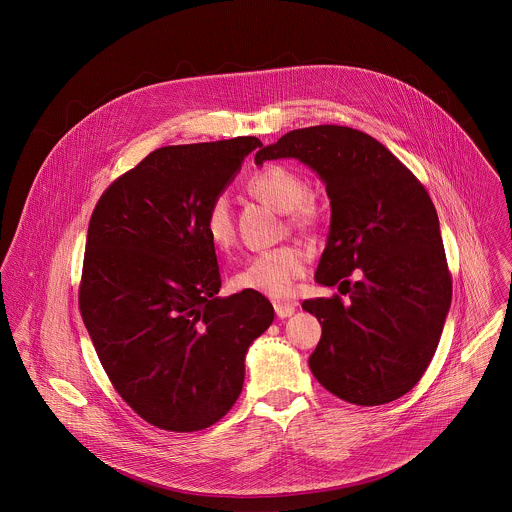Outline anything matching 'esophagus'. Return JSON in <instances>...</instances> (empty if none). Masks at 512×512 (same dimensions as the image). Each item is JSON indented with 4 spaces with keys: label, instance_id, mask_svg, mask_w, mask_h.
Masks as SVG:
<instances>
[{
    "label": "esophagus",
    "instance_id": "obj_1",
    "mask_svg": "<svg viewBox=\"0 0 512 512\" xmlns=\"http://www.w3.org/2000/svg\"><path fill=\"white\" fill-rule=\"evenodd\" d=\"M274 309H276V315H278L280 319H286V317L293 315L295 303H293V301H278V303H274Z\"/></svg>",
    "mask_w": 512,
    "mask_h": 512
}]
</instances>
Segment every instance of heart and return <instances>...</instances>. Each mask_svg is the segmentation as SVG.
<instances>
[{"label":"heart","mask_w":512,"mask_h":512,"mask_svg":"<svg viewBox=\"0 0 512 512\" xmlns=\"http://www.w3.org/2000/svg\"><path fill=\"white\" fill-rule=\"evenodd\" d=\"M246 191L286 213L292 226L315 228L323 220V209L313 195L307 193V185L299 173L284 165H268L252 173L246 181ZM205 230L211 244L217 250H228L234 242V220L226 197H217L207 209ZM307 266V254L295 244H284L252 256L230 280L232 290L252 292L284 299L292 295L293 284L303 276Z\"/></svg>","instance_id":"1"}]
</instances>
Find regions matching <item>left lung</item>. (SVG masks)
I'll return each mask as SVG.
<instances>
[{"mask_svg": "<svg viewBox=\"0 0 512 512\" xmlns=\"http://www.w3.org/2000/svg\"><path fill=\"white\" fill-rule=\"evenodd\" d=\"M295 157L325 183L331 228L315 282L339 295L305 299L321 323L313 376L337 398L378 406L410 392L432 363L451 305L436 207L414 173L365 132L292 130L254 161ZM360 270L362 280L348 276Z\"/></svg>", "mask_w": 512, "mask_h": 512, "instance_id": "obj_1", "label": "left lung"}]
</instances>
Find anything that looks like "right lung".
Instances as JSON below:
<instances>
[{"label": "right lung", "mask_w": 512, "mask_h": 512, "mask_svg": "<svg viewBox=\"0 0 512 512\" xmlns=\"http://www.w3.org/2000/svg\"><path fill=\"white\" fill-rule=\"evenodd\" d=\"M254 136L151 151L100 197L88 224L78 307L116 392L151 426L197 432L234 406L248 347L274 321L260 293L219 297L213 199Z\"/></svg>", "instance_id": "obj_1"}]
</instances>
